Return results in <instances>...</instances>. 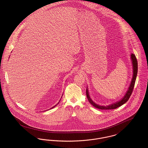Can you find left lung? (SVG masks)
Returning a JSON list of instances; mask_svg holds the SVG:
<instances>
[{"label":"left lung","instance_id":"1","mask_svg":"<svg viewBox=\"0 0 148 148\" xmlns=\"http://www.w3.org/2000/svg\"><path fill=\"white\" fill-rule=\"evenodd\" d=\"M131 59L132 60V63H133V79L131 82V84L130 85L128 90L127 91V93L125 94V95L124 97V98L122 99L121 100H120L119 101L112 104L111 105H109L108 106H100L97 105V104H95L94 102L92 101L89 95V92L88 90L86 89V97L88 99L89 101L90 102V103L94 106V107L99 109H102V110H108V109H115L118 107H119L123 105L124 104H125L127 101L129 100V98L130 97L132 92L133 91V89H134V85H135V80H136V75H137V73H138V61L136 59V58L134 54H131Z\"/></svg>","mask_w":148,"mask_h":148}]
</instances>
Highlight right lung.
Listing matches in <instances>:
<instances>
[{"label":"right lung","mask_w":148,"mask_h":148,"mask_svg":"<svg viewBox=\"0 0 148 148\" xmlns=\"http://www.w3.org/2000/svg\"><path fill=\"white\" fill-rule=\"evenodd\" d=\"M59 103H58V104H59ZM57 104H56V105H57ZM54 106H53V107H52V108H50V109H52V108H54Z\"/></svg>","instance_id":"1"}]
</instances>
